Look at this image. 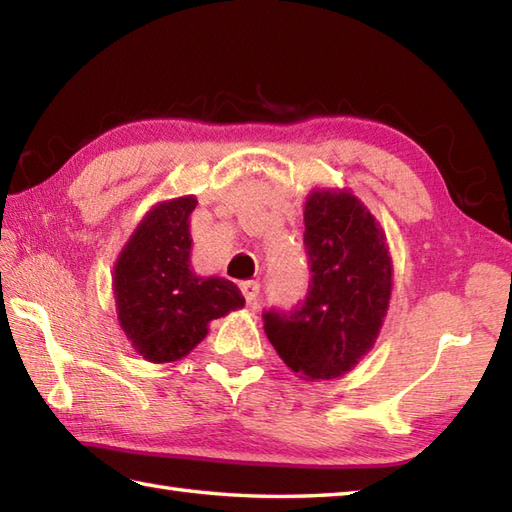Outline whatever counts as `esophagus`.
<instances>
[{"instance_id": "esophagus-1", "label": "esophagus", "mask_w": 512, "mask_h": 512, "mask_svg": "<svg viewBox=\"0 0 512 512\" xmlns=\"http://www.w3.org/2000/svg\"><path fill=\"white\" fill-rule=\"evenodd\" d=\"M239 288H242V295H244L248 306H255L257 297H259V284H257V281H242V284H239Z\"/></svg>"}]
</instances>
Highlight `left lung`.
Returning <instances> with one entry per match:
<instances>
[{
    "mask_svg": "<svg viewBox=\"0 0 512 512\" xmlns=\"http://www.w3.org/2000/svg\"><path fill=\"white\" fill-rule=\"evenodd\" d=\"M312 284L264 332L301 380L341 378L372 350L389 310L394 264L383 226L350 189H312L303 206Z\"/></svg>",
    "mask_w": 512,
    "mask_h": 512,
    "instance_id": "left-lung-1",
    "label": "left lung"
}]
</instances>
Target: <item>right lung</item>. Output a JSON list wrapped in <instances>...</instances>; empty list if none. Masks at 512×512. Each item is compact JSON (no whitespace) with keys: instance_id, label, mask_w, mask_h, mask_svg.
<instances>
[{"instance_id":"right-lung-1","label":"right lung","mask_w":512,"mask_h":512,"mask_svg":"<svg viewBox=\"0 0 512 512\" xmlns=\"http://www.w3.org/2000/svg\"><path fill=\"white\" fill-rule=\"evenodd\" d=\"M195 195L156 202L140 217L112 273L118 325L149 363H173L193 352L213 319L244 308L233 281L191 270Z\"/></svg>"}]
</instances>
